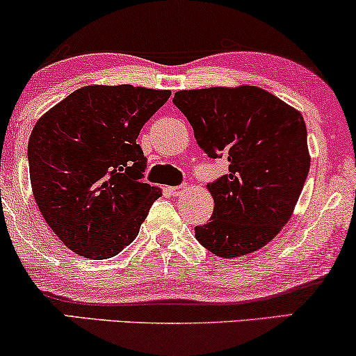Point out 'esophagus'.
I'll use <instances>...</instances> for the list:
<instances>
[{"instance_id":"esophagus-1","label":"esophagus","mask_w":356,"mask_h":356,"mask_svg":"<svg viewBox=\"0 0 356 356\" xmlns=\"http://www.w3.org/2000/svg\"><path fill=\"white\" fill-rule=\"evenodd\" d=\"M183 191H184L183 186H170V188H168V193H170V195H173V196L181 195Z\"/></svg>"}]
</instances>
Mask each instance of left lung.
Here are the masks:
<instances>
[{
  "label": "left lung",
  "instance_id": "1",
  "mask_svg": "<svg viewBox=\"0 0 356 356\" xmlns=\"http://www.w3.org/2000/svg\"><path fill=\"white\" fill-rule=\"evenodd\" d=\"M173 103L206 155L229 161L227 175L207 184L214 212L196 238L224 258L265 247L289 220L311 167L301 113L257 86L184 90Z\"/></svg>",
  "mask_w": 356,
  "mask_h": 356
}]
</instances>
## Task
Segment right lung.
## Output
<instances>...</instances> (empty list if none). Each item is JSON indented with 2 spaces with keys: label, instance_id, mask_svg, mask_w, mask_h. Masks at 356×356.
Returning <instances> with one entry per match:
<instances>
[{
  "label": "right lung",
  "instance_id": "right-lung-1",
  "mask_svg": "<svg viewBox=\"0 0 356 356\" xmlns=\"http://www.w3.org/2000/svg\"><path fill=\"white\" fill-rule=\"evenodd\" d=\"M170 95L131 85L83 86L32 129V193L45 222L76 255H118L161 196L140 181L147 160L136 138Z\"/></svg>",
  "mask_w": 356,
  "mask_h": 356
}]
</instances>
